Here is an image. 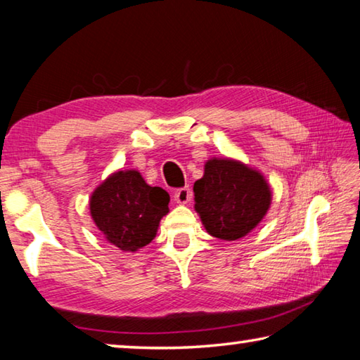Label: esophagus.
Here are the masks:
<instances>
[{"label":"esophagus","instance_id":"obj_1","mask_svg":"<svg viewBox=\"0 0 360 360\" xmlns=\"http://www.w3.org/2000/svg\"><path fill=\"white\" fill-rule=\"evenodd\" d=\"M192 200V191L188 187L178 188L174 192V202L178 205H187Z\"/></svg>","mask_w":360,"mask_h":360}]
</instances>
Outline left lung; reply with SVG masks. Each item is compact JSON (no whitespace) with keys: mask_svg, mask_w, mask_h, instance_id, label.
Here are the masks:
<instances>
[{"mask_svg":"<svg viewBox=\"0 0 360 360\" xmlns=\"http://www.w3.org/2000/svg\"><path fill=\"white\" fill-rule=\"evenodd\" d=\"M195 211L211 236L236 241L252 231L271 205V188L259 169L235 158L212 157L195 181Z\"/></svg>","mask_w":360,"mask_h":360,"instance_id":"obj_1","label":"left lung"}]
</instances>
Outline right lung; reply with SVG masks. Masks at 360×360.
<instances>
[{"mask_svg": "<svg viewBox=\"0 0 360 360\" xmlns=\"http://www.w3.org/2000/svg\"><path fill=\"white\" fill-rule=\"evenodd\" d=\"M168 203V192L150 187L138 169H119L95 188L89 206L108 243L124 252H136L155 238Z\"/></svg>", "mask_w": 360, "mask_h": 360, "instance_id": "add662e5", "label": "right lung"}]
</instances>
